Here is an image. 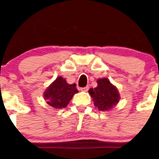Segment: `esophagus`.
I'll return each instance as SVG.
<instances>
[{"label":"esophagus","instance_id":"esophagus-1","mask_svg":"<svg viewBox=\"0 0 159 159\" xmlns=\"http://www.w3.org/2000/svg\"><path fill=\"white\" fill-rule=\"evenodd\" d=\"M88 89H89V87H84V88H81L80 90L82 91V92H88Z\"/></svg>","mask_w":159,"mask_h":159}]
</instances>
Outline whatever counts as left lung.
Listing matches in <instances>:
<instances>
[{
  "label": "left lung",
  "instance_id": "1",
  "mask_svg": "<svg viewBox=\"0 0 159 159\" xmlns=\"http://www.w3.org/2000/svg\"><path fill=\"white\" fill-rule=\"evenodd\" d=\"M98 86L88 91L94 101V104L99 111H108L116 106L119 101V92L107 78L99 79Z\"/></svg>",
  "mask_w": 159,
  "mask_h": 159
}]
</instances>
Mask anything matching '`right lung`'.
Returning a JSON list of instances; mask_svg holds the SVG:
<instances>
[{"label": "right lung", "mask_w": 159, "mask_h": 159, "mask_svg": "<svg viewBox=\"0 0 159 159\" xmlns=\"http://www.w3.org/2000/svg\"><path fill=\"white\" fill-rule=\"evenodd\" d=\"M75 84H68L65 79L60 76L48 88L43 96L47 103L55 108H64L67 106L73 95L78 92Z\"/></svg>", "instance_id": "1"}]
</instances>
